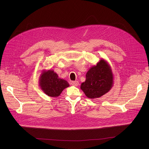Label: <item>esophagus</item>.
<instances>
[{"label": "esophagus", "mask_w": 149, "mask_h": 149, "mask_svg": "<svg viewBox=\"0 0 149 149\" xmlns=\"http://www.w3.org/2000/svg\"><path fill=\"white\" fill-rule=\"evenodd\" d=\"M71 85H72V86H78L79 85L78 81H71Z\"/></svg>", "instance_id": "1"}]
</instances>
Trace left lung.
<instances>
[{"label":"left lung","instance_id":"obj_1","mask_svg":"<svg viewBox=\"0 0 149 149\" xmlns=\"http://www.w3.org/2000/svg\"><path fill=\"white\" fill-rule=\"evenodd\" d=\"M114 77L111 68L107 61H100L90 68L86 79L81 85V89L90 98H99L108 93L113 86Z\"/></svg>","mask_w":149,"mask_h":149}]
</instances>
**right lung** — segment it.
<instances>
[{"instance_id": "add662e5", "label": "right lung", "mask_w": 149, "mask_h": 149, "mask_svg": "<svg viewBox=\"0 0 149 149\" xmlns=\"http://www.w3.org/2000/svg\"><path fill=\"white\" fill-rule=\"evenodd\" d=\"M39 86L44 93L49 97H57L70 84L63 79L59 78L54 71L43 70L39 79Z\"/></svg>"}]
</instances>
